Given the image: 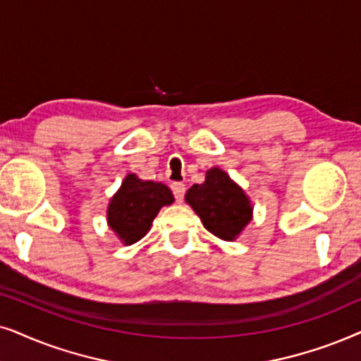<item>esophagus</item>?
<instances>
[{
    "mask_svg": "<svg viewBox=\"0 0 361 361\" xmlns=\"http://www.w3.org/2000/svg\"><path fill=\"white\" fill-rule=\"evenodd\" d=\"M171 190H173V195H175V200L178 201V203H181V201H183V198H185L186 186L183 183H173Z\"/></svg>",
    "mask_w": 361,
    "mask_h": 361,
    "instance_id": "obj_1",
    "label": "esophagus"
}]
</instances>
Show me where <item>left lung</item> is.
I'll return each mask as SVG.
<instances>
[{"label": "left lung", "mask_w": 361, "mask_h": 361, "mask_svg": "<svg viewBox=\"0 0 361 361\" xmlns=\"http://www.w3.org/2000/svg\"><path fill=\"white\" fill-rule=\"evenodd\" d=\"M185 200L204 228L223 241H234L252 219L247 195L218 166L209 168L204 183L191 186Z\"/></svg>", "instance_id": "1"}]
</instances>
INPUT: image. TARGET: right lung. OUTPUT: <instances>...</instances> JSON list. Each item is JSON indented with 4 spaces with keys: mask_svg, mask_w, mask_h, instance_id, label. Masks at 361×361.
<instances>
[{
    "mask_svg": "<svg viewBox=\"0 0 361 361\" xmlns=\"http://www.w3.org/2000/svg\"><path fill=\"white\" fill-rule=\"evenodd\" d=\"M171 190L163 183L143 181L128 173L107 208V223L125 246L145 236L163 206L171 204Z\"/></svg>",
    "mask_w": 361,
    "mask_h": 361,
    "instance_id": "1",
    "label": "right lung"
}]
</instances>
